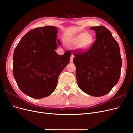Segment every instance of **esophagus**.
I'll list each match as a JSON object with an SVG mask.
<instances>
[{
    "mask_svg": "<svg viewBox=\"0 0 133 133\" xmlns=\"http://www.w3.org/2000/svg\"><path fill=\"white\" fill-rule=\"evenodd\" d=\"M73 58H74V56H73V55H72L71 56V58H70V62H73Z\"/></svg>",
    "mask_w": 133,
    "mask_h": 133,
    "instance_id": "34e87169",
    "label": "esophagus"
}]
</instances>
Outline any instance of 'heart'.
Here are the masks:
<instances>
[{
    "label": "heart",
    "mask_w": 133,
    "mask_h": 133,
    "mask_svg": "<svg viewBox=\"0 0 133 133\" xmlns=\"http://www.w3.org/2000/svg\"><path fill=\"white\" fill-rule=\"evenodd\" d=\"M92 42V38L87 33H81L77 36L73 37L68 41V44L71 46L79 44V48L82 50H86L89 48Z\"/></svg>",
    "instance_id": "heart-1"
}]
</instances>
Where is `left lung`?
I'll list each match as a JSON object with an SVG mask.
<instances>
[{
  "label": "left lung",
  "instance_id": "obj_1",
  "mask_svg": "<svg viewBox=\"0 0 133 133\" xmlns=\"http://www.w3.org/2000/svg\"><path fill=\"white\" fill-rule=\"evenodd\" d=\"M96 40L89 50L75 53L78 87L86 94L96 97L108 94L119 81L122 58L118 44L105 27H90Z\"/></svg>",
  "mask_w": 133,
  "mask_h": 133
}]
</instances>
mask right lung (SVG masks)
I'll return each mask as SVG.
<instances>
[{"label": "right lung", "mask_w": 133, "mask_h": 133, "mask_svg": "<svg viewBox=\"0 0 133 133\" xmlns=\"http://www.w3.org/2000/svg\"><path fill=\"white\" fill-rule=\"evenodd\" d=\"M55 26L37 28L27 33L14 52L13 74L20 90L34 99H42L55 90L59 75L70 62L71 52L55 51L60 41Z\"/></svg>", "instance_id": "add662e5"}]
</instances>
